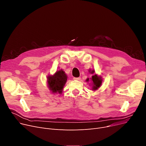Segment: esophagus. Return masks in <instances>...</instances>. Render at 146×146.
<instances>
[{"label":"esophagus","instance_id":"esophagus-1","mask_svg":"<svg viewBox=\"0 0 146 146\" xmlns=\"http://www.w3.org/2000/svg\"><path fill=\"white\" fill-rule=\"evenodd\" d=\"M74 80H80L81 78L80 77H74L73 78Z\"/></svg>","mask_w":146,"mask_h":146}]
</instances>
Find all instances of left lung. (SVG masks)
Returning <instances> with one entry per match:
<instances>
[{"label":"left lung","mask_w":146,"mask_h":146,"mask_svg":"<svg viewBox=\"0 0 146 146\" xmlns=\"http://www.w3.org/2000/svg\"><path fill=\"white\" fill-rule=\"evenodd\" d=\"M89 80V79L88 78L87 80V81H88ZM92 81L93 82V90H97L98 89L100 86L102 84V77H98V75L96 74L92 76Z\"/></svg>","instance_id":"left-lung-1"}]
</instances>
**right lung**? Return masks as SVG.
<instances>
[{
  "mask_svg": "<svg viewBox=\"0 0 146 146\" xmlns=\"http://www.w3.org/2000/svg\"><path fill=\"white\" fill-rule=\"evenodd\" d=\"M67 80V76L62 69L57 71L53 75L48 76L47 82L49 89L52 93H61Z\"/></svg>",
  "mask_w": 146,
  "mask_h": 146,
  "instance_id": "obj_1",
  "label": "right lung"
}]
</instances>
